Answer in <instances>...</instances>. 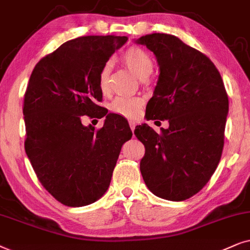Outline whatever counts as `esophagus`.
<instances>
[{"label": "esophagus", "instance_id": "esophagus-1", "mask_svg": "<svg viewBox=\"0 0 250 250\" xmlns=\"http://www.w3.org/2000/svg\"><path fill=\"white\" fill-rule=\"evenodd\" d=\"M129 125H130L131 131H134L135 130V127H136V122L134 121V120H129Z\"/></svg>", "mask_w": 250, "mask_h": 250}]
</instances>
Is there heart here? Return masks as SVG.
<instances>
[{"mask_svg": "<svg viewBox=\"0 0 250 250\" xmlns=\"http://www.w3.org/2000/svg\"><path fill=\"white\" fill-rule=\"evenodd\" d=\"M122 62L128 66L129 69L138 79H147L153 71V62L148 53L137 46H131L125 50L122 55ZM111 64L107 62L101 68L98 74V88L103 94H107L109 90V74H111ZM143 106V99L139 97H119L111 104L113 113L134 118L138 114Z\"/></svg>", "mask_w": 250, "mask_h": 250, "instance_id": "obj_1", "label": "heart"}]
</instances>
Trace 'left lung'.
<instances>
[{
    "label": "left lung",
    "mask_w": 250,
    "mask_h": 250,
    "mask_svg": "<svg viewBox=\"0 0 250 250\" xmlns=\"http://www.w3.org/2000/svg\"><path fill=\"white\" fill-rule=\"evenodd\" d=\"M136 43L154 53L160 68L147 120L169 122L160 134L146 123L135 129L145 146L143 179L156 197L186 200L207 184L221 160L229 112L224 83L207 56L175 35L153 33Z\"/></svg>",
    "instance_id": "obj_1"
}]
</instances>
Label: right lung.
I'll use <instances>...</instances> for the list:
<instances>
[{
  "label": "right lung",
  "mask_w": 250,
  "mask_h": 250,
  "mask_svg": "<svg viewBox=\"0 0 250 250\" xmlns=\"http://www.w3.org/2000/svg\"><path fill=\"white\" fill-rule=\"evenodd\" d=\"M127 36H81L62 43L33 69L24 98L25 151L39 181L56 200L82 207L107 191L123 143L125 118L98 105V74ZM83 115L105 116L96 131Z\"/></svg>",
  "instance_id": "right-lung-1"
}]
</instances>
